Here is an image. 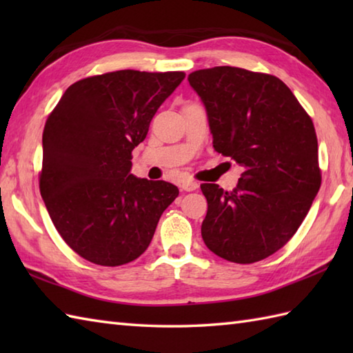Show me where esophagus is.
<instances>
[{"label":"esophagus","mask_w":353,"mask_h":353,"mask_svg":"<svg viewBox=\"0 0 353 353\" xmlns=\"http://www.w3.org/2000/svg\"><path fill=\"white\" fill-rule=\"evenodd\" d=\"M199 188V183L194 182V181H186L182 183V190L183 191H196Z\"/></svg>","instance_id":"34e87169"}]
</instances>
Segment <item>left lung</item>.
Returning <instances> with one entry per match:
<instances>
[{"instance_id": "1", "label": "left lung", "mask_w": 353, "mask_h": 353, "mask_svg": "<svg viewBox=\"0 0 353 353\" xmlns=\"http://www.w3.org/2000/svg\"><path fill=\"white\" fill-rule=\"evenodd\" d=\"M205 104L215 152L241 165L234 191L201 183L206 247L236 264L265 259L287 244L321 185L312 119L274 76L215 66L188 76Z\"/></svg>"}]
</instances>
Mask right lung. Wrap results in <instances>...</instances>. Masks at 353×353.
I'll return each instance as SVG.
<instances>
[{
    "label": "right lung",
    "mask_w": 353,
    "mask_h": 353,
    "mask_svg": "<svg viewBox=\"0 0 353 353\" xmlns=\"http://www.w3.org/2000/svg\"><path fill=\"white\" fill-rule=\"evenodd\" d=\"M185 72L121 70L66 89L42 134L39 188L63 241L89 262L117 267L147 250L176 185L130 174L133 148Z\"/></svg>",
    "instance_id": "1"
}]
</instances>
